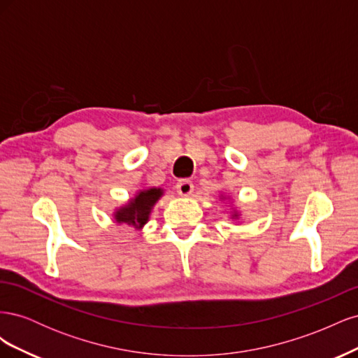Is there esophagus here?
Instances as JSON below:
<instances>
[{
  "label": "esophagus",
  "instance_id": "esophagus-1",
  "mask_svg": "<svg viewBox=\"0 0 358 358\" xmlns=\"http://www.w3.org/2000/svg\"><path fill=\"white\" fill-rule=\"evenodd\" d=\"M176 191H178L179 196H182V197H189L191 194H192V191H194L192 182L187 180V179L179 180L178 185H176Z\"/></svg>",
  "mask_w": 358,
  "mask_h": 358
}]
</instances>
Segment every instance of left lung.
Returning <instances> with one entry per match:
<instances>
[{"mask_svg": "<svg viewBox=\"0 0 358 358\" xmlns=\"http://www.w3.org/2000/svg\"><path fill=\"white\" fill-rule=\"evenodd\" d=\"M220 200H230V201H231V197H230V196H224V194H221V196H220ZM231 203H233V201H231ZM241 215H242V213L239 212V209H237V208H231L229 218H230L231 221H237V220L241 218Z\"/></svg>", "mask_w": 358, "mask_h": 358, "instance_id": "left-lung-1", "label": "left lung"}]
</instances>
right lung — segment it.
Wrapping results in <instances>:
<instances>
[{"mask_svg":"<svg viewBox=\"0 0 358 358\" xmlns=\"http://www.w3.org/2000/svg\"><path fill=\"white\" fill-rule=\"evenodd\" d=\"M164 196V189L158 187H149L138 189L134 196L113 210V220L116 224H127L134 227L136 230H142L148 224L157 201Z\"/></svg>","mask_w":358,"mask_h":358,"instance_id":"obj_1","label":"right lung"}]
</instances>
